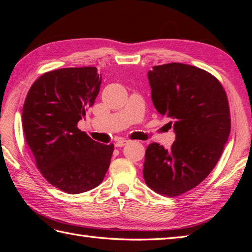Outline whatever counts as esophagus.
Listing matches in <instances>:
<instances>
[{
	"label": "esophagus",
	"instance_id": "1",
	"mask_svg": "<svg viewBox=\"0 0 252 252\" xmlns=\"http://www.w3.org/2000/svg\"><path fill=\"white\" fill-rule=\"evenodd\" d=\"M127 143H130V141H127V140H118L116 143H115V146L116 147H122V146H125V145H126Z\"/></svg>",
	"mask_w": 252,
	"mask_h": 252
}]
</instances>
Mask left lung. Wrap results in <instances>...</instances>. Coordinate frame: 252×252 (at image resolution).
Masks as SVG:
<instances>
[{
    "label": "left lung",
    "instance_id": "1",
    "mask_svg": "<svg viewBox=\"0 0 252 252\" xmlns=\"http://www.w3.org/2000/svg\"><path fill=\"white\" fill-rule=\"evenodd\" d=\"M148 81L155 108L171 120L175 141L169 149L148 145L144 180L160 195L179 196L200 184L220 159L231 132L228 100L216 77L186 63L155 66Z\"/></svg>",
    "mask_w": 252,
    "mask_h": 252
}]
</instances>
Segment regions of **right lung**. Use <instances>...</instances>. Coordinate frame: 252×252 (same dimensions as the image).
<instances>
[{"label":"right lung","instance_id":"1","mask_svg":"<svg viewBox=\"0 0 252 252\" xmlns=\"http://www.w3.org/2000/svg\"><path fill=\"white\" fill-rule=\"evenodd\" d=\"M100 83L95 67L57 69L36 79L25 100L23 129L36 167L67 194L95 189L109 168L114 144L95 142L77 126Z\"/></svg>","mask_w":252,"mask_h":252}]
</instances>
